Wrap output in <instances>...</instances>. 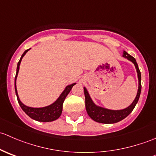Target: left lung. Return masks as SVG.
Here are the masks:
<instances>
[{
	"label": "left lung",
	"mask_w": 156,
	"mask_h": 156,
	"mask_svg": "<svg viewBox=\"0 0 156 156\" xmlns=\"http://www.w3.org/2000/svg\"><path fill=\"white\" fill-rule=\"evenodd\" d=\"M124 57L127 58V59L131 61L133 64H134L135 67L136 69V72H137V76L138 79H139V87H138L137 94L132 103L130 106L122 110H110L107 108H104L102 107H99L97 106L94 103H93L92 100L90 97L89 94H88L87 89L84 87V96H85V107L88 115L95 122H99V123L103 124H113L119 122L120 121L123 120L124 119L127 117L134 108L135 106L137 103L138 100H139L141 92V73L140 71L139 67H138L136 61L134 58L130 54L127 53V52L124 51Z\"/></svg>",
	"instance_id": "8db88e82"
}]
</instances>
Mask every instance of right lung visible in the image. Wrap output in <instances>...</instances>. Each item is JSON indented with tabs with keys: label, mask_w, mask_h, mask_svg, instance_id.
<instances>
[{
	"label": "right lung",
	"mask_w": 156,
	"mask_h": 156,
	"mask_svg": "<svg viewBox=\"0 0 156 156\" xmlns=\"http://www.w3.org/2000/svg\"><path fill=\"white\" fill-rule=\"evenodd\" d=\"M29 50V49H28V50H26V51L23 53L21 58H20V61L18 62V64H17L16 74L15 77V90L16 94L17 97V100H18V103L19 104H20V107L22 108V109H23V111L31 118V119L37 121V122H53V121H55L57 119H59V117L61 115V114H62V104H63L64 100H65L66 97H67L69 93L70 92V90H72V87L75 84V83H74V84L69 85L68 87H66V89L64 90L63 92L62 93L60 97H59V98H58V100H56L55 103H53L52 105H50V106L43 108H31L29 107V106H25L24 104H23V103H21V101H20V98H19L18 97V94H17L16 90V80L17 75H18L19 69H20V62H21L22 59H23V57L25 56V54L27 53Z\"/></svg>",
	"instance_id": "1"
}]
</instances>
